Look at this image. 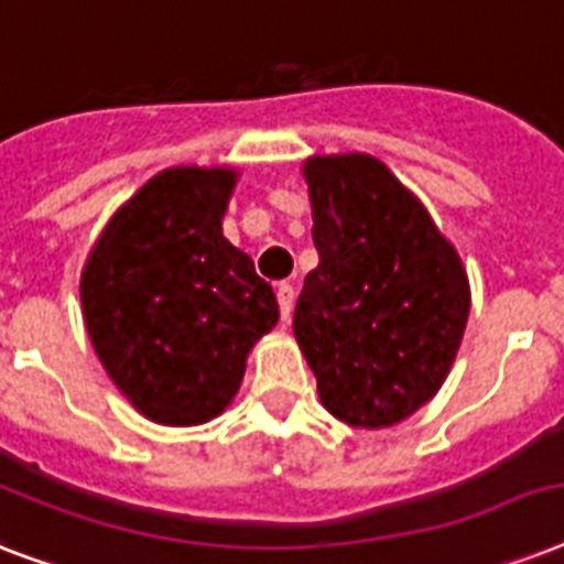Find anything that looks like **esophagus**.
I'll use <instances>...</instances> for the list:
<instances>
[{"instance_id": "esophagus-1", "label": "esophagus", "mask_w": 564, "mask_h": 564, "mask_svg": "<svg viewBox=\"0 0 564 564\" xmlns=\"http://www.w3.org/2000/svg\"><path fill=\"white\" fill-rule=\"evenodd\" d=\"M278 304H281V316L283 322L292 316V304H295V290H292V283H278Z\"/></svg>"}]
</instances>
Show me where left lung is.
<instances>
[{"label":"left lung","mask_w":564,"mask_h":564,"mask_svg":"<svg viewBox=\"0 0 564 564\" xmlns=\"http://www.w3.org/2000/svg\"><path fill=\"white\" fill-rule=\"evenodd\" d=\"M318 265L292 330L325 410L392 427L438 392L471 310L468 274L427 207L371 154L310 158Z\"/></svg>","instance_id":"left-lung-1"}]
</instances>
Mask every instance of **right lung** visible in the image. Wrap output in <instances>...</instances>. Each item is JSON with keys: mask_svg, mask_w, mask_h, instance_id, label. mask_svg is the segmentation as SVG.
Instances as JSON below:
<instances>
[{"mask_svg": "<svg viewBox=\"0 0 564 564\" xmlns=\"http://www.w3.org/2000/svg\"><path fill=\"white\" fill-rule=\"evenodd\" d=\"M237 170L172 166L128 198L82 272L87 336L119 392L154 424L216 419L278 299L221 237Z\"/></svg>", "mask_w": 564, "mask_h": 564, "instance_id": "1", "label": "right lung"}]
</instances>
